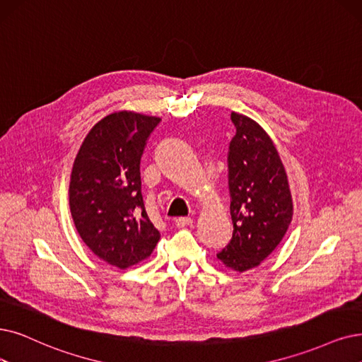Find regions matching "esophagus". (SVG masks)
I'll return each mask as SVG.
<instances>
[{"label":"esophagus","mask_w":362,"mask_h":362,"mask_svg":"<svg viewBox=\"0 0 362 362\" xmlns=\"http://www.w3.org/2000/svg\"><path fill=\"white\" fill-rule=\"evenodd\" d=\"M177 227H187V226H192L193 224V218L190 216H180V218L175 220Z\"/></svg>","instance_id":"obj_1"}]
</instances>
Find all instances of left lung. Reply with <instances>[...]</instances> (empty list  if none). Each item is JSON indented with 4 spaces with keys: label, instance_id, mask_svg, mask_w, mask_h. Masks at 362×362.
I'll return each mask as SVG.
<instances>
[{
    "label": "left lung",
    "instance_id": "left-lung-1",
    "mask_svg": "<svg viewBox=\"0 0 362 362\" xmlns=\"http://www.w3.org/2000/svg\"><path fill=\"white\" fill-rule=\"evenodd\" d=\"M228 189L233 236L216 258L243 273L276 250L291 224L294 206L285 166L269 134L248 115L231 112Z\"/></svg>",
    "mask_w": 362,
    "mask_h": 362
}]
</instances>
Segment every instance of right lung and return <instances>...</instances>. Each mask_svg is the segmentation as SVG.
I'll return each mask as SVG.
<instances>
[{
  "label": "right lung",
  "instance_id": "right-lung-1",
  "mask_svg": "<svg viewBox=\"0 0 362 362\" xmlns=\"http://www.w3.org/2000/svg\"><path fill=\"white\" fill-rule=\"evenodd\" d=\"M160 117L111 112L86 135L69 181V209L88 248L105 263L127 269L160 240L141 193V156Z\"/></svg>",
  "mask_w": 362,
  "mask_h": 362
}]
</instances>
